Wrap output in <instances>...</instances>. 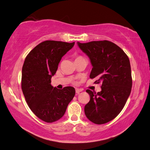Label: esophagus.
Wrapping results in <instances>:
<instances>
[{
	"label": "esophagus",
	"instance_id": "obj_1",
	"mask_svg": "<svg viewBox=\"0 0 150 150\" xmlns=\"http://www.w3.org/2000/svg\"><path fill=\"white\" fill-rule=\"evenodd\" d=\"M81 91H82V90L79 89V88H76V90H75V92L77 94H79Z\"/></svg>",
	"mask_w": 150,
	"mask_h": 150
}]
</instances>
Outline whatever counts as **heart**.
Returning <instances> with one entry per match:
<instances>
[{"label": "heart", "mask_w": 150, "mask_h": 150, "mask_svg": "<svg viewBox=\"0 0 150 150\" xmlns=\"http://www.w3.org/2000/svg\"><path fill=\"white\" fill-rule=\"evenodd\" d=\"M80 57H80V56H79V57H77V58H76V59H77V58H80Z\"/></svg>", "instance_id": "obj_1"}]
</instances>
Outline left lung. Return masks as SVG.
Segmentation results:
<instances>
[{"mask_svg": "<svg viewBox=\"0 0 150 150\" xmlns=\"http://www.w3.org/2000/svg\"><path fill=\"white\" fill-rule=\"evenodd\" d=\"M77 44L91 60L90 78L97 77L95 83L102 84L100 92L86 91L91 98L85 106V114L93 123H107L119 115L130 95V60L120 47L107 40Z\"/></svg>", "mask_w": 150, "mask_h": 150, "instance_id": "8db88e82", "label": "left lung"}]
</instances>
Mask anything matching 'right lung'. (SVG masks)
Returning <instances> with one entry per match:
<instances>
[{
  "label": "right lung",
  "mask_w": 150,
  "mask_h": 150,
  "mask_svg": "<svg viewBox=\"0 0 150 150\" xmlns=\"http://www.w3.org/2000/svg\"><path fill=\"white\" fill-rule=\"evenodd\" d=\"M75 42L46 40L36 45L25 59L22 70V90L34 115L52 123L64 115L75 95L73 87L58 89L51 85L62 57Z\"/></svg>",
  "instance_id": "obj_1"
}]
</instances>
